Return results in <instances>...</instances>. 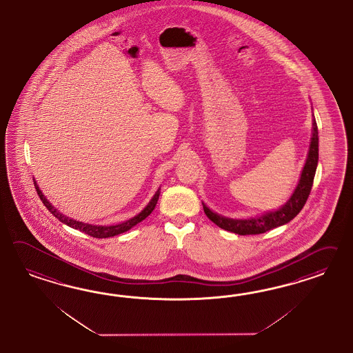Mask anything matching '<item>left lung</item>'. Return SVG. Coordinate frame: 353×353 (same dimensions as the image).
Segmentation results:
<instances>
[{
    "instance_id": "1",
    "label": "left lung",
    "mask_w": 353,
    "mask_h": 353,
    "mask_svg": "<svg viewBox=\"0 0 353 353\" xmlns=\"http://www.w3.org/2000/svg\"><path fill=\"white\" fill-rule=\"evenodd\" d=\"M317 163H319V130H317L316 121H313V136L310 139V154L305 161L304 170L301 172L299 183L288 203L274 212H269L261 217L250 219V220L226 219L214 214L205 205H203L204 214H207V217L221 229L239 235L261 234L273 228L286 224L299 214L307 202L313 186Z\"/></svg>"
}]
</instances>
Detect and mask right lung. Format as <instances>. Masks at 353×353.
<instances>
[{
  "label": "right lung",
  "mask_w": 353,
  "mask_h": 353,
  "mask_svg": "<svg viewBox=\"0 0 353 353\" xmlns=\"http://www.w3.org/2000/svg\"><path fill=\"white\" fill-rule=\"evenodd\" d=\"M34 188H36V192L39 194L40 199L43 201V205H45L59 221H62L63 224L68 225V226H71V228H74V229H77V230H80V232H83V233H85V234L92 235V236H94V238H108V236H114V235L121 234V233L127 232L132 226H134V225L141 223L142 220H145V219L152 212V210L155 208L157 202H158V199H159V192H158L154 195V198L150 201L148 207H146L141 214L134 216L133 219H130V220L125 221V223L112 225V226H97V225L79 223V221H76V220L65 217L64 214H59V212L54 208L53 205L48 202V199L43 196V192L39 189V186H37L36 182H34Z\"/></svg>",
  "instance_id": "obj_1"
}]
</instances>
